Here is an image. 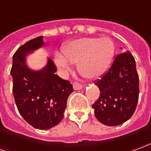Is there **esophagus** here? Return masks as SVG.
Instances as JSON below:
<instances>
[{"label": "esophagus", "mask_w": 151, "mask_h": 151, "mask_svg": "<svg viewBox=\"0 0 151 151\" xmlns=\"http://www.w3.org/2000/svg\"><path fill=\"white\" fill-rule=\"evenodd\" d=\"M73 89L76 90V91H77V90H81V89H82V85H81L78 82H74L73 83Z\"/></svg>", "instance_id": "obj_1"}]
</instances>
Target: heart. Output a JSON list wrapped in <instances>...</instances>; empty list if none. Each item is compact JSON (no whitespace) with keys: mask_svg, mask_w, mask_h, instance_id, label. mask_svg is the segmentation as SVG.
I'll return each instance as SVG.
<instances>
[{"mask_svg":"<svg viewBox=\"0 0 151 151\" xmlns=\"http://www.w3.org/2000/svg\"><path fill=\"white\" fill-rule=\"evenodd\" d=\"M115 52L113 41L108 37H86L73 40L63 47L64 56L55 55V62L62 69L78 64L79 73L88 79L99 78L110 65Z\"/></svg>","mask_w":151,"mask_h":151,"instance_id":"b5f03b06","label":"heart"}]
</instances>
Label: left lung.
I'll return each instance as SVG.
<instances>
[{
    "mask_svg": "<svg viewBox=\"0 0 151 151\" xmlns=\"http://www.w3.org/2000/svg\"><path fill=\"white\" fill-rule=\"evenodd\" d=\"M100 95L92 105L95 117L108 126L123 124L133 116L139 95V78L133 55L127 51L116 56L104 75L95 81Z\"/></svg>",
    "mask_w": 151,
    "mask_h": 151,
    "instance_id": "8db88e82",
    "label": "left lung"
}]
</instances>
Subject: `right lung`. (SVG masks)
Here are the masks:
<instances>
[{
  "mask_svg": "<svg viewBox=\"0 0 151 151\" xmlns=\"http://www.w3.org/2000/svg\"><path fill=\"white\" fill-rule=\"evenodd\" d=\"M43 36L27 41L13 56V94L19 113L35 129L56 126L64 117L73 85L55 74L56 67L48 58L46 66L34 71L26 64V56L43 46Z\"/></svg>",
  "mask_w": 151,
  "mask_h": 151,
  "instance_id": "obj_1",
  "label": "right lung"
}]
</instances>
